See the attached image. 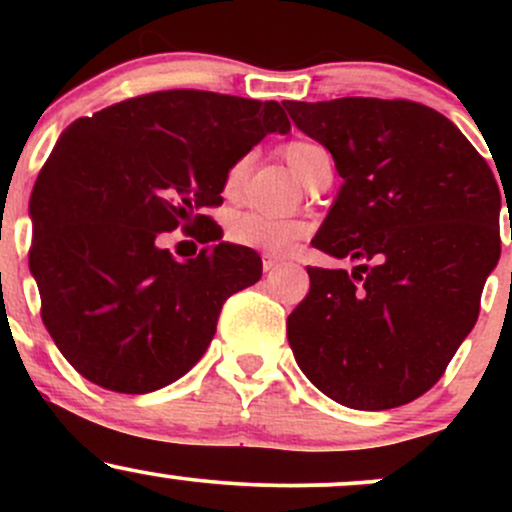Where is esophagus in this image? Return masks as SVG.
<instances>
[{
  "label": "esophagus",
  "mask_w": 512,
  "mask_h": 512,
  "mask_svg": "<svg viewBox=\"0 0 512 512\" xmlns=\"http://www.w3.org/2000/svg\"><path fill=\"white\" fill-rule=\"evenodd\" d=\"M281 264V260L279 257H272V255H264V260H262V267H264V272H272V269H276Z\"/></svg>",
  "instance_id": "1"
}]
</instances>
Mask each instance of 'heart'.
I'll list each match as a JSON object with an SVG mask.
<instances>
[{
    "label": "heart",
    "instance_id": "obj_1",
    "mask_svg": "<svg viewBox=\"0 0 512 512\" xmlns=\"http://www.w3.org/2000/svg\"><path fill=\"white\" fill-rule=\"evenodd\" d=\"M327 151L320 144L313 142H289L284 146V158L286 163L293 168V173L305 182V178L313 170L315 161L320 156H325ZM245 168L248 161L240 158L231 166L226 175V192H236L240 182L245 178ZM228 240H233L236 245L252 250H264V252H281L286 250L293 240H298L305 233V226L296 219H276V216L260 214V211H238L228 221Z\"/></svg>",
    "mask_w": 512,
    "mask_h": 512
}]
</instances>
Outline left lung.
<instances>
[{"mask_svg": "<svg viewBox=\"0 0 512 512\" xmlns=\"http://www.w3.org/2000/svg\"><path fill=\"white\" fill-rule=\"evenodd\" d=\"M342 187L313 238L354 269L308 267L286 320L305 378L351 409H395L438 383L501 257L503 195L438 110L411 101H284ZM508 204V197H505Z\"/></svg>", "mask_w": 512, "mask_h": 512, "instance_id": "obj_1", "label": "left lung"}]
</instances>
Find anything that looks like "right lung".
Wrapping results in <instances>:
<instances>
[{"label": "right lung", "mask_w": 512, "mask_h": 512, "mask_svg": "<svg viewBox=\"0 0 512 512\" xmlns=\"http://www.w3.org/2000/svg\"><path fill=\"white\" fill-rule=\"evenodd\" d=\"M289 129L276 101L190 88L129 98L64 129L28 202V267L74 370L146 395L204 356L221 305L260 281L262 260L221 240L202 209L223 202L233 163ZM178 225L205 243L182 263L157 248Z\"/></svg>", "instance_id": "1"}]
</instances>
